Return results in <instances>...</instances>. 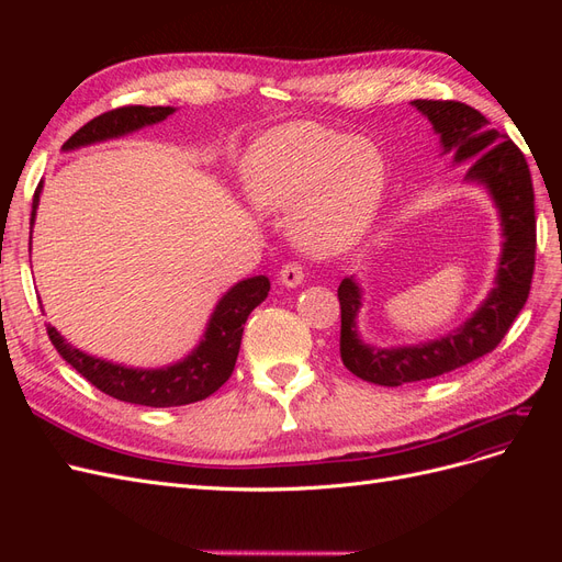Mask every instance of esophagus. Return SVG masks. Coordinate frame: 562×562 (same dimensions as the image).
I'll return each instance as SVG.
<instances>
[{
  "instance_id": "1",
  "label": "esophagus",
  "mask_w": 562,
  "mask_h": 562,
  "mask_svg": "<svg viewBox=\"0 0 562 562\" xmlns=\"http://www.w3.org/2000/svg\"><path fill=\"white\" fill-rule=\"evenodd\" d=\"M279 281L285 288H297L304 281V269L300 265H295V262H288L279 271Z\"/></svg>"
}]
</instances>
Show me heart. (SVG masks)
<instances>
[{"instance_id":"b5f03b06","label":"heart","mask_w":562,"mask_h":562,"mask_svg":"<svg viewBox=\"0 0 562 562\" xmlns=\"http://www.w3.org/2000/svg\"><path fill=\"white\" fill-rule=\"evenodd\" d=\"M244 182L262 206L291 213L302 248L326 255L368 232L382 203L386 166L378 145L366 138H347L318 124H291L252 145Z\"/></svg>"}]
</instances>
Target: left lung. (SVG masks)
Returning <instances> with one entry per match:
<instances>
[{
    "mask_svg": "<svg viewBox=\"0 0 562 562\" xmlns=\"http://www.w3.org/2000/svg\"><path fill=\"white\" fill-rule=\"evenodd\" d=\"M413 105L429 116L446 155H454L457 164L471 161L467 180L487 187L499 209L504 248L495 288L464 326L415 347L378 349L363 345L356 333L361 288L353 279H342L337 288L339 312H342V330H339L342 363L356 378L380 386L431 380L490 353L525 307L535 274V190L522 151L514 140H508V135L492 128L479 110L457 100H413Z\"/></svg>",
    "mask_w": 562,
    "mask_h": 562,
    "instance_id": "left-lung-1",
    "label": "left lung"
}]
</instances>
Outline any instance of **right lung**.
<instances>
[{
	"mask_svg": "<svg viewBox=\"0 0 562 562\" xmlns=\"http://www.w3.org/2000/svg\"><path fill=\"white\" fill-rule=\"evenodd\" d=\"M173 108H145V105H126L116 108L105 114L91 119L83 124L70 140L63 145L65 151L119 138L138 131L143 126L164 122L168 114H173ZM42 182L35 190L32 199V217L35 223V213L40 206ZM269 293V279L267 277H252L232 285L229 291L217 302V307L209 321V328L203 333L201 345L182 359L168 368L157 370H140V368H126L116 366L95 356L83 353L72 345L65 342V337L56 328H46L48 339L54 342L58 353L70 363L81 378H87L95 389L103 394L135 405L147 407H173L187 405L209 398L211 394L223 386L236 366V356H239L244 323L248 314L258 307V304Z\"/></svg>",
	"mask_w": 562,
	"mask_h": 562,
	"instance_id": "add662e5",
	"label": "right lung"
}]
</instances>
